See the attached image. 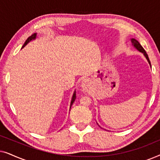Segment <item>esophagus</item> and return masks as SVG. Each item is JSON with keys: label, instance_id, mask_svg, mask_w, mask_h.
<instances>
[{"label": "esophagus", "instance_id": "esophagus-1", "mask_svg": "<svg viewBox=\"0 0 160 160\" xmlns=\"http://www.w3.org/2000/svg\"><path fill=\"white\" fill-rule=\"evenodd\" d=\"M89 81L86 79V78H84L82 79V82H81V87L83 89L84 91H87L89 89Z\"/></svg>", "mask_w": 160, "mask_h": 160}]
</instances>
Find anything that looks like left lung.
Masks as SVG:
<instances>
[{"label": "left lung", "instance_id": "1", "mask_svg": "<svg viewBox=\"0 0 160 160\" xmlns=\"http://www.w3.org/2000/svg\"><path fill=\"white\" fill-rule=\"evenodd\" d=\"M131 43H132V45L135 48V49L138 50V51H139L140 52H141V53L143 54V55L145 56V58H146V60H147L148 63H149L150 66H152V65H151V62H150V60H149V58H148V54H146V51H145V50H144L143 48L142 47V46L141 45V43H140L136 39H135V38H131Z\"/></svg>", "mask_w": 160, "mask_h": 160}]
</instances>
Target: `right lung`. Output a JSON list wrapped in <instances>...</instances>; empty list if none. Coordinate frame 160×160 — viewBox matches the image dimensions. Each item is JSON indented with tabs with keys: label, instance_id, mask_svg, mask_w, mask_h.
<instances>
[{
	"label": "right lung",
	"instance_id": "add662e5",
	"mask_svg": "<svg viewBox=\"0 0 160 160\" xmlns=\"http://www.w3.org/2000/svg\"><path fill=\"white\" fill-rule=\"evenodd\" d=\"M36 37H37V34H36V33L32 34V36H30V37H28V38L27 39V40H26V41L25 42V43H24V45L22 46V48L25 47V46L27 45L28 43L30 42V41H32V40H35V39L36 38ZM76 98V91H74V92H73V96H72L71 101V106H70V110H71V108L72 104L73 103V102H74V101H75Z\"/></svg>",
	"mask_w": 160,
	"mask_h": 160
}]
</instances>
